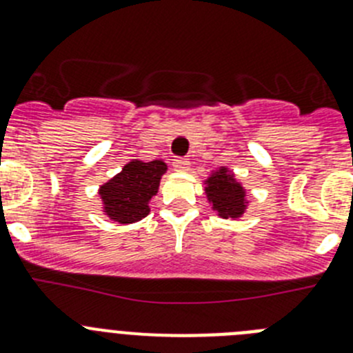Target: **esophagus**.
<instances>
[{
	"instance_id": "1",
	"label": "esophagus",
	"mask_w": 353,
	"mask_h": 353,
	"mask_svg": "<svg viewBox=\"0 0 353 353\" xmlns=\"http://www.w3.org/2000/svg\"><path fill=\"white\" fill-rule=\"evenodd\" d=\"M190 163L185 159V157H176V159H173V168L176 171H187L189 170Z\"/></svg>"
}]
</instances>
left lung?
Returning <instances> with one entry per match:
<instances>
[{
	"instance_id": "8db88e82",
	"label": "left lung",
	"mask_w": 353,
	"mask_h": 353,
	"mask_svg": "<svg viewBox=\"0 0 353 353\" xmlns=\"http://www.w3.org/2000/svg\"><path fill=\"white\" fill-rule=\"evenodd\" d=\"M208 198L212 199L213 210L221 213L222 216H240L245 210V194L240 183L232 180L228 171H219L208 180L206 187Z\"/></svg>"
}]
</instances>
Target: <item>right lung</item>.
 <instances>
[{
  "mask_svg": "<svg viewBox=\"0 0 353 353\" xmlns=\"http://www.w3.org/2000/svg\"><path fill=\"white\" fill-rule=\"evenodd\" d=\"M166 164L163 161H132L99 189L105 212L121 224H132L148 215V201L159 189Z\"/></svg>",
  "mask_w": 353,
  "mask_h": 353,
  "instance_id": "add662e5",
  "label": "right lung"
}]
</instances>
